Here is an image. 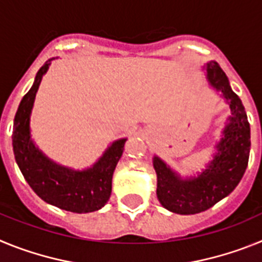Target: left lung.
<instances>
[{
	"mask_svg": "<svg viewBox=\"0 0 262 262\" xmlns=\"http://www.w3.org/2000/svg\"><path fill=\"white\" fill-rule=\"evenodd\" d=\"M209 86L230 106L231 115L215 144V154L202 172L182 177L164 160L154 156L157 174V200L169 211L198 214L230 195L243 178L251 151V127L242 99L231 89L230 81L216 61L202 67Z\"/></svg>",
	"mask_w": 262,
	"mask_h": 262,
	"instance_id": "left-lung-1",
	"label": "left lung"
}]
</instances>
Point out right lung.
I'll use <instances>...</instances> for the list:
<instances>
[{"label": "right lung", "instance_id": "obj_1", "mask_svg": "<svg viewBox=\"0 0 262 262\" xmlns=\"http://www.w3.org/2000/svg\"><path fill=\"white\" fill-rule=\"evenodd\" d=\"M52 60L55 57L39 69L31 89L18 106L13 128L14 157L27 184L45 202L77 214L93 212L102 209L110 198L113 174L127 138L114 140L93 165L85 169L61 165L41 151L31 138L30 120L39 85Z\"/></svg>", "mask_w": 262, "mask_h": 262}]
</instances>
